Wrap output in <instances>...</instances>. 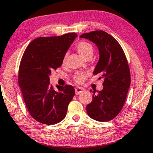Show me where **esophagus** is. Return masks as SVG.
Listing matches in <instances>:
<instances>
[{
    "mask_svg": "<svg viewBox=\"0 0 153 153\" xmlns=\"http://www.w3.org/2000/svg\"><path fill=\"white\" fill-rule=\"evenodd\" d=\"M75 94H80V93H82V92H84L85 90L82 88H80V87H76L75 88Z\"/></svg>",
    "mask_w": 153,
    "mask_h": 153,
    "instance_id": "obj_1",
    "label": "esophagus"
}]
</instances>
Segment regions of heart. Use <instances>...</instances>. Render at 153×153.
I'll return each instance as SVG.
<instances>
[{
    "label": "heart",
    "instance_id": "b5f03b06",
    "mask_svg": "<svg viewBox=\"0 0 153 153\" xmlns=\"http://www.w3.org/2000/svg\"><path fill=\"white\" fill-rule=\"evenodd\" d=\"M75 47H76V49L78 53H80L85 59L87 57L92 56V54L94 53V47L90 42L86 41H81L76 44V46H75ZM66 58L67 54H65L62 60L63 64H64L65 63ZM86 78V73L82 72H78L75 73L74 77H73V79H74L75 82L78 83H82L85 80Z\"/></svg>",
    "mask_w": 153,
    "mask_h": 153
}]
</instances>
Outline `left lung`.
Instances as JSON below:
<instances>
[{
    "label": "left lung",
    "mask_w": 153,
    "mask_h": 153,
    "mask_svg": "<svg viewBox=\"0 0 153 153\" xmlns=\"http://www.w3.org/2000/svg\"><path fill=\"white\" fill-rule=\"evenodd\" d=\"M97 46L100 59L93 74L101 75L103 90H90L92 101L87 105L88 114L98 121H108L119 114L126 99L131 85V74L124 51L113 36L102 30L82 34Z\"/></svg>",
    "instance_id": "left-lung-1"
}]
</instances>
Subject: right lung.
Wrapping results in <instances>:
<instances>
[{
  "mask_svg": "<svg viewBox=\"0 0 153 153\" xmlns=\"http://www.w3.org/2000/svg\"><path fill=\"white\" fill-rule=\"evenodd\" d=\"M75 33L39 37L31 42L23 53L18 83L31 117L46 125L59 123L65 117L75 89L66 85L55 91L49 75L62 64L67 50L77 37Z\"/></svg>",
  "mask_w": 153,
  "mask_h": 153,
  "instance_id": "1",
  "label": "right lung"
}]
</instances>
